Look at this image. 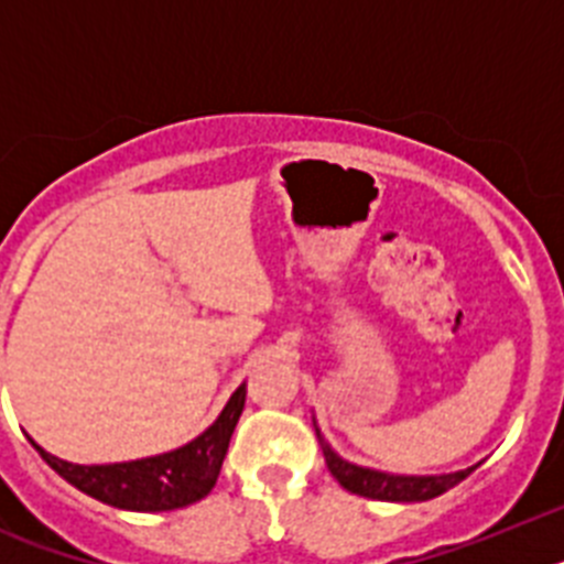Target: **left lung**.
Masks as SVG:
<instances>
[{"mask_svg":"<svg viewBox=\"0 0 564 564\" xmlns=\"http://www.w3.org/2000/svg\"><path fill=\"white\" fill-rule=\"evenodd\" d=\"M318 446L325 452V463L330 468V475L336 477L338 486L352 491L358 497H370V500L383 502H423L432 497H441L443 491L455 488L457 482L466 480L477 466L463 468V471H452V475H430V477H412V475H387V471H376V468H364L356 463L344 460L330 449V443L322 437L316 430Z\"/></svg>","mask_w":564,"mask_h":564,"instance_id":"left-lung-1","label":"left lung"}]
</instances>
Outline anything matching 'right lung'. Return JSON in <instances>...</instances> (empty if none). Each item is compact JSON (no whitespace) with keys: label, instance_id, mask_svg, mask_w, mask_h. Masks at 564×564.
Returning a JSON list of instances; mask_svg holds the SVG:
<instances>
[{"label":"right lung","instance_id":"1","mask_svg":"<svg viewBox=\"0 0 564 564\" xmlns=\"http://www.w3.org/2000/svg\"><path fill=\"white\" fill-rule=\"evenodd\" d=\"M246 406V383L237 387L228 398L226 410L208 426L203 435L181 449L166 455L141 457L129 463H107V466H78L44 452L39 443V455L50 468L76 486L84 495L96 497L112 508L123 511H174V508L192 506L203 500L220 477L223 460H226L228 441L234 435L239 415Z\"/></svg>","mask_w":564,"mask_h":564}]
</instances>
